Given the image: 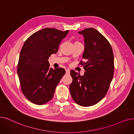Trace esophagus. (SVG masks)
<instances>
[{
    "label": "esophagus",
    "instance_id": "obj_1",
    "mask_svg": "<svg viewBox=\"0 0 134 134\" xmlns=\"http://www.w3.org/2000/svg\"><path fill=\"white\" fill-rule=\"evenodd\" d=\"M69 73H70V70H69V69H66V74H69Z\"/></svg>",
    "mask_w": 134,
    "mask_h": 134
}]
</instances>
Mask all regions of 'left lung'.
Wrapping results in <instances>:
<instances>
[{
	"label": "left lung",
	"mask_w": 134,
	"mask_h": 134,
	"mask_svg": "<svg viewBox=\"0 0 134 134\" xmlns=\"http://www.w3.org/2000/svg\"><path fill=\"white\" fill-rule=\"evenodd\" d=\"M84 39L83 58L86 62L83 76L71 71L73 79L69 90L73 100L79 105L89 107L100 102L107 94L113 77L114 55L107 39L96 30L86 28L78 32Z\"/></svg>",
	"instance_id": "1"
}]
</instances>
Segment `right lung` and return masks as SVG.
Returning <instances> with one entry per match:
<instances>
[{
  "instance_id": "right-lung-1",
  "label": "right lung",
  "mask_w": 134,
  "mask_h": 134,
  "mask_svg": "<svg viewBox=\"0 0 134 134\" xmlns=\"http://www.w3.org/2000/svg\"><path fill=\"white\" fill-rule=\"evenodd\" d=\"M68 32L45 28L32 34L22 46L17 74L22 93L34 104L41 105L51 100L66 73L62 68H50L48 59L57 53Z\"/></svg>"
}]
</instances>
